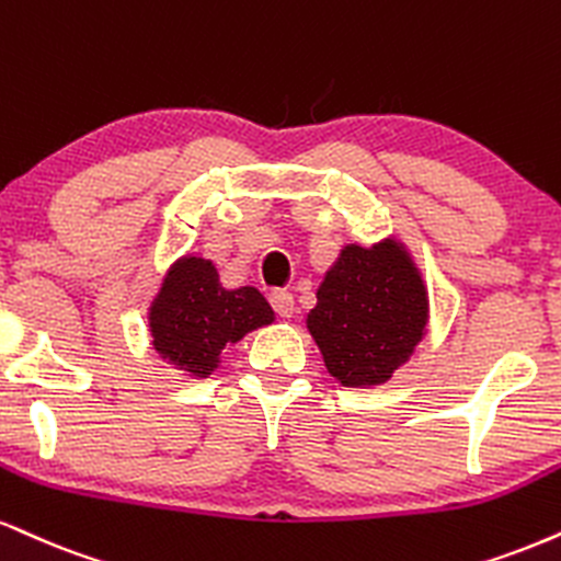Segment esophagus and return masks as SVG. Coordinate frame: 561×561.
<instances>
[{
    "label": "esophagus",
    "instance_id": "obj_1",
    "mask_svg": "<svg viewBox=\"0 0 561 561\" xmlns=\"http://www.w3.org/2000/svg\"><path fill=\"white\" fill-rule=\"evenodd\" d=\"M272 308L276 310V316H282V319H289V316L295 313V300L293 295L285 293V289H276V293H272Z\"/></svg>",
    "mask_w": 561,
    "mask_h": 561
}]
</instances>
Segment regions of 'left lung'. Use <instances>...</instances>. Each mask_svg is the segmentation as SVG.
Returning <instances> with one entry per match:
<instances>
[{
  "instance_id": "obj_1",
  "label": "left lung",
  "mask_w": 561,
  "mask_h": 561,
  "mask_svg": "<svg viewBox=\"0 0 561 561\" xmlns=\"http://www.w3.org/2000/svg\"><path fill=\"white\" fill-rule=\"evenodd\" d=\"M306 323L342 387H379L426 336V282L402 242L345 245Z\"/></svg>"
}]
</instances>
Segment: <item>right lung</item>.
I'll return each mask as SVG.
<instances>
[{"label":"right lung","instance_id":"obj_1","mask_svg":"<svg viewBox=\"0 0 561 561\" xmlns=\"http://www.w3.org/2000/svg\"><path fill=\"white\" fill-rule=\"evenodd\" d=\"M272 321L274 310L259 289H225L214 263L198 255L172 263L148 308L153 350L195 379H208L221 350Z\"/></svg>","mask_w":561,"mask_h":561}]
</instances>
